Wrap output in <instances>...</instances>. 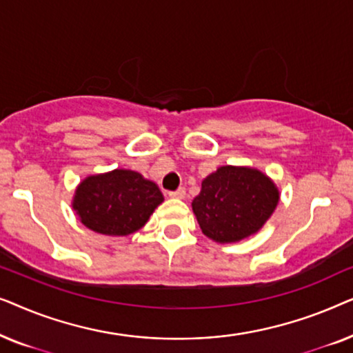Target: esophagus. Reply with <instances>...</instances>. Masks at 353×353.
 Returning <instances> with one entry per match:
<instances>
[{
	"label": "esophagus",
	"mask_w": 353,
	"mask_h": 353,
	"mask_svg": "<svg viewBox=\"0 0 353 353\" xmlns=\"http://www.w3.org/2000/svg\"><path fill=\"white\" fill-rule=\"evenodd\" d=\"M168 196L173 197V199H183V197L186 196V190H185V188H178L176 191L168 192Z\"/></svg>",
	"instance_id": "esophagus-1"
}]
</instances>
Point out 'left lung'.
<instances>
[{"mask_svg":"<svg viewBox=\"0 0 353 353\" xmlns=\"http://www.w3.org/2000/svg\"><path fill=\"white\" fill-rule=\"evenodd\" d=\"M278 202V186L259 168L223 165L204 178L191 205L202 233L228 244L262 230Z\"/></svg>","mask_w":353,"mask_h":353,"instance_id":"8db88e82","label":"left lung"}]
</instances>
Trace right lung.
I'll return each mask as SVG.
<instances>
[{
	"label": "right lung",
	"instance_id": "1",
	"mask_svg": "<svg viewBox=\"0 0 353 353\" xmlns=\"http://www.w3.org/2000/svg\"><path fill=\"white\" fill-rule=\"evenodd\" d=\"M163 202L156 183L125 168L86 176L77 186L72 209L86 228L105 236L141 230Z\"/></svg>",
	"mask_w": 353,
	"mask_h": 353
}]
</instances>
